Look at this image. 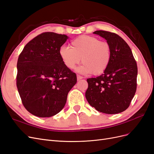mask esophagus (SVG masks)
Returning a JSON list of instances; mask_svg holds the SVG:
<instances>
[{"label": "esophagus", "instance_id": "obj_1", "mask_svg": "<svg viewBox=\"0 0 154 154\" xmlns=\"http://www.w3.org/2000/svg\"><path fill=\"white\" fill-rule=\"evenodd\" d=\"M82 78H83L82 76H80V75H77V80H78V81L82 80Z\"/></svg>", "mask_w": 154, "mask_h": 154}]
</instances>
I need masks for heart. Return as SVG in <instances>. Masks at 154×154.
I'll return each mask as SVG.
<instances>
[{
	"mask_svg": "<svg viewBox=\"0 0 154 154\" xmlns=\"http://www.w3.org/2000/svg\"><path fill=\"white\" fill-rule=\"evenodd\" d=\"M71 48L63 45L59 49V56L65 66L72 69L81 61L83 63L77 71L82 74L98 75L108 67L111 52L108 43L97 37L82 35L71 41Z\"/></svg>",
	"mask_w": 154,
	"mask_h": 154,
	"instance_id": "b5f03b06",
	"label": "heart"
}]
</instances>
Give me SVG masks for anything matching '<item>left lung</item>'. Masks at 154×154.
<instances>
[{
    "instance_id": "1",
    "label": "left lung",
    "mask_w": 154,
    "mask_h": 154,
    "mask_svg": "<svg viewBox=\"0 0 154 154\" xmlns=\"http://www.w3.org/2000/svg\"><path fill=\"white\" fill-rule=\"evenodd\" d=\"M93 33L106 40L110 48L111 58L101 75L87 80L86 99L100 112H122L128 109L136 91L137 63L131 49L118 35L101 30Z\"/></svg>"
}]
</instances>
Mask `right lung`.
Listing matches in <instances>:
<instances>
[{
	"label": "right lung",
	"instance_id": "obj_1",
	"mask_svg": "<svg viewBox=\"0 0 154 154\" xmlns=\"http://www.w3.org/2000/svg\"><path fill=\"white\" fill-rule=\"evenodd\" d=\"M68 38L43 32L29 42L18 57L17 87L23 105L32 115L49 118L60 112L76 83V74L59 56L60 48Z\"/></svg>",
	"mask_w": 154,
	"mask_h": 154
}]
</instances>
